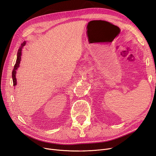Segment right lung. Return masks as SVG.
<instances>
[{
	"label": "right lung",
	"mask_w": 156,
	"mask_h": 156,
	"mask_svg": "<svg viewBox=\"0 0 156 156\" xmlns=\"http://www.w3.org/2000/svg\"><path fill=\"white\" fill-rule=\"evenodd\" d=\"M26 45V41H23V43L21 44L20 49L18 50L17 52V60H16V63L14 66V68L12 71V79H13V86H16L17 84V79H16V73L18 68L20 67V64L21 62V55H22V49L23 48V47Z\"/></svg>",
	"instance_id": "1"
}]
</instances>
